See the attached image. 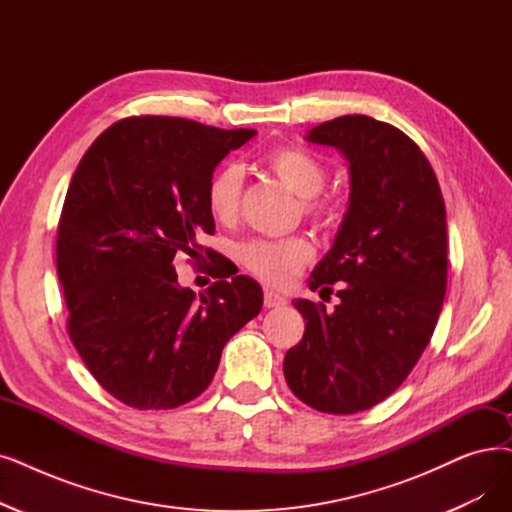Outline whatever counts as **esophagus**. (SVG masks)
Masks as SVG:
<instances>
[{
  "label": "esophagus",
  "mask_w": 512,
  "mask_h": 512,
  "mask_svg": "<svg viewBox=\"0 0 512 512\" xmlns=\"http://www.w3.org/2000/svg\"><path fill=\"white\" fill-rule=\"evenodd\" d=\"M286 303V299L280 295V293H276V291H272V288H265L263 291V305L265 307H282Z\"/></svg>",
  "instance_id": "34e87169"
}]
</instances>
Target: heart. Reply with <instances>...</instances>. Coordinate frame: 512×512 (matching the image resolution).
<instances>
[{"instance_id":"heart-1","label":"heart","mask_w":512,"mask_h":512,"mask_svg":"<svg viewBox=\"0 0 512 512\" xmlns=\"http://www.w3.org/2000/svg\"><path fill=\"white\" fill-rule=\"evenodd\" d=\"M263 165L288 190L301 198H307L303 203V211L311 219L322 226H328L335 221V203L328 201V198H311L322 190L326 182V169L314 154L295 146H278L265 154ZM240 192L242 173L238 167L224 165L211 173L205 184V207L217 224H232L238 217ZM311 257H314V247H311L307 238L301 236L284 240H251L240 247V259L244 268L270 284L293 282L299 270Z\"/></svg>"}]
</instances>
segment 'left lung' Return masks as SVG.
I'll use <instances>...</instances> for the list:
<instances>
[{
	"instance_id": "left-lung-1",
	"label": "left lung",
	"mask_w": 512,
	"mask_h": 512,
	"mask_svg": "<svg viewBox=\"0 0 512 512\" xmlns=\"http://www.w3.org/2000/svg\"><path fill=\"white\" fill-rule=\"evenodd\" d=\"M349 161V209L309 288L332 293L335 311L297 299L305 320L284 355V379L326 414L362 412L389 397L429 345L446 297L448 228L425 154L397 127L345 115L309 131Z\"/></svg>"
}]
</instances>
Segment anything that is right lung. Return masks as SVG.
<instances>
[{"label": "right lung", "instance_id": "right-lung-1", "mask_svg": "<svg viewBox=\"0 0 512 512\" xmlns=\"http://www.w3.org/2000/svg\"><path fill=\"white\" fill-rule=\"evenodd\" d=\"M255 129L180 117H127L87 148L66 192L56 270L69 337L94 379L125 406L169 410L201 395L221 349L253 320L263 293L249 276L196 299L175 255H207L215 224L205 184Z\"/></svg>", "mask_w": 512, "mask_h": 512}]
</instances>
